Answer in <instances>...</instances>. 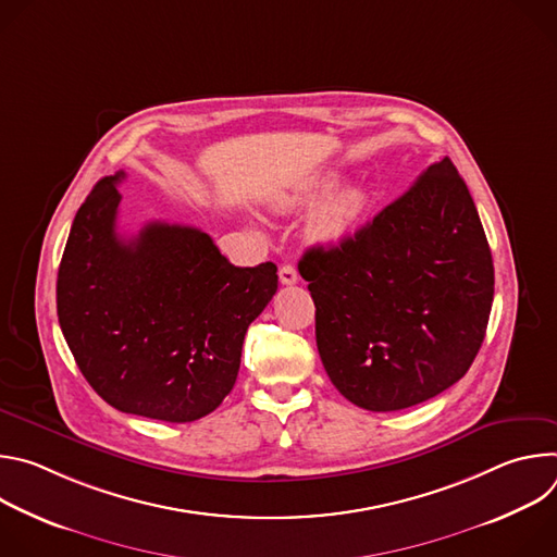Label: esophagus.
Returning a JSON list of instances; mask_svg holds the SVG:
<instances>
[{
	"instance_id": "34e87169",
	"label": "esophagus",
	"mask_w": 557,
	"mask_h": 557,
	"mask_svg": "<svg viewBox=\"0 0 557 557\" xmlns=\"http://www.w3.org/2000/svg\"><path fill=\"white\" fill-rule=\"evenodd\" d=\"M297 280H299V275H297V269H295L293 264L280 267V282H282V284L290 286V284H295Z\"/></svg>"
}]
</instances>
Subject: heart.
Instances as JSON below:
<instances>
[{"mask_svg": "<svg viewBox=\"0 0 557 557\" xmlns=\"http://www.w3.org/2000/svg\"><path fill=\"white\" fill-rule=\"evenodd\" d=\"M339 187V176L337 174H322L308 181L299 191L286 194L280 198V207L286 211H297V209H310L324 202L335 189ZM368 207V194L359 187L346 189L333 200H329L317 215L312 218L310 233L317 243L322 245H339L346 237L357 228L361 215L366 213Z\"/></svg>", "mask_w": 557, "mask_h": 557, "instance_id": "obj_1", "label": "heart"}]
</instances>
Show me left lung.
Here are the masks:
<instances>
[{"mask_svg":"<svg viewBox=\"0 0 557 557\" xmlns=\"http://www.w3.org/2000/svg\"><path fill=\"white\" fill-rule=\"evenodd\" d=\"M333 385L370 412L423 404L469 370L485 339L494 262L449 158L337 247L299 260Z\"/></svg>","mask_w":557,"mask_h":557,"instance_id":"8db88e82","label":"left lung"}]
</instances>
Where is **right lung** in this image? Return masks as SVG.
I'll list each match as a JSON object with an SVG mask.
<instances>
[{"instance_id": "1", "label": "right lung", "mask_w": 557, "mask_h": 557, "mask_svg": "<svg viewBox=\"0 0 557 557\" xmlns=\"http://www.w3.org/2000/svg\"><path fill=\"white\" fill-rule=\"evenodd\" d=\"M123 178L99 181L74 215L57 275L59 326L106 404L198 421L231 392L247 329L277 290V267H233L196 226L149 222L119 235Z\"/></svg>"}]
</instances>
